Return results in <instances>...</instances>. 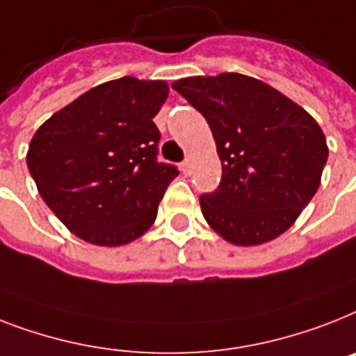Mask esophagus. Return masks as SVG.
<instances>
[{
    "label": "esophagus",
    "mask_w": 356,
    "mask_h": 356,
    "mask_svg": "<svg viewBox=\"0 0 356 356\" xmlns=\"http://www.w3.org/2000/svg\"><path fill=\"white\" fill-rule=\"evenodd\" d=\"M181 170H183L184 175H190V172H192V161H190V159H184L183 163H181Z\"/></svg>",
    "instance_id": "34e87169"
}]
</instances>
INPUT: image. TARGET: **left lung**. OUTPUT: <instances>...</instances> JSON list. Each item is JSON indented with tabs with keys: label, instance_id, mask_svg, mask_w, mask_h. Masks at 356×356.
<instances>
[{
	"label": "left lung",
	"instance_id": "8db88e82",
	"mask_svg": "<svg viewBox=\"0 0 356 356\" xmlns=\"http://www.w3.org/2000/svg\"><path fill=\"white\" fill-rule=\"evenodd\" d=\"M172 88L207 118L223 166L218 190L199 197L207 223L241 247L278 238L320 186L329 149L318 122L239 73L183 78Z\"/></svg>",
	"mask_w": 356,
	"mask_h": 356
}]
</instances>
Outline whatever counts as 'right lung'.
<instances>
[{
    "label": "right lung",
    "mask_w": 356,
    "mask_h": 356,
    "mask_svg": "<svg viewBox=\"0 0 356 356\" xmlns=\"http://www.w3.org/2000/svg\"><path fill=\"white\" fill-rule=\"evenodd\" d=\"M168 98L163 80L124 76L100 83L34 133L27 166L42 199L83 241L118 247L157 218L179 170L159 163L153 117Z\"/></svg>",
    "instance_id": "right-lung-1"
}]
</instances>
